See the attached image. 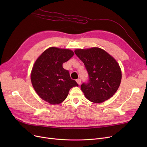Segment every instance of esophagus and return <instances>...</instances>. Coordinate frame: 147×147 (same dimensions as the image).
I'll return each mask as SVG.
<instances>
[{
	"label": "esophagus",
	"mask_w": 147,
	"mask_h": 147,
	"mask_svg": "<svg viewBox=\"0 0 147 147\" xmlns=\"http://www.w3.org/2000/svg\"><path fill=\"white\" fill-rule=\"evenodd\" d=\"M76 82H77V83H78V84H81V80H80V79H77V80H76Z\"/></svg>",
	"instance_id": "obj_1"
}]
</instances>
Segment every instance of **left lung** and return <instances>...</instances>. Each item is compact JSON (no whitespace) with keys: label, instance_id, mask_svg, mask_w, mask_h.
I'll return each instance as SVG.
<instances>
[{"label":"left lung","instance_id":"obj_1","mask_svg":"<svg viewBox=\"0 0 147 147\" xmlns=\"http://www.w3.org/2000/svg\"><path fill=\"white\" fill-rule=\"evenodd\" d=\"M74 52L82 61L88 73V82L81 85L86 98L95 103L110 99L117 90L121 80V71L117 62L99 48L79 49Z\"/></svg>","mask_w":147,"mask_h":147}]
</instances>
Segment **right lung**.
Here are the masks:
<instances>
[{
	"label": "right lung",
	"instance_id": "obj_1",
	"mask_svg": "<svg viewBox=\"0 0 147 147\" xmlns=\"http://www.w3.org/2000/svg\"><path fill=\"white\" fill-rule=\"evenodd\" d=\"M73 55L74 52L69 49L51 47L45 51L35 62L31 81L38 95L51 104L61 103L69 89L79 86L63 67V64Z\"/></svg>",
	"mask_w": 147,
	"mask_h": 147
}]
</instances>
